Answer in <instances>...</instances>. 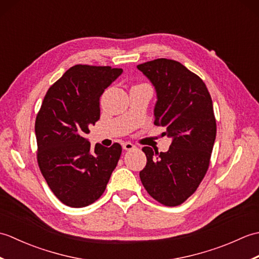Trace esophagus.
<instances>
[{"instance_id":"34e87169","label":"esophagus","mask_w":259,"mask_h":259,"mask_svg":"<svg viewBox=\"0 0 259 259\" xmlns=\"http://www.w3.org/2000/svg\"><path fill=\"white\" fill-rule=\"evenodd\" d=\"M122 148L124 150H133L136 149V146L131 144V142H124V144H122Z\"/></svg>"}]
</instances>
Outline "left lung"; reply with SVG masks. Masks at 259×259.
Returning <instances> with one entry per match:
<instances>
[{
  "label": "left lung",
  "instance_id": "1",
  "mask_svg": "<svg viewBox=\"0 0 259 259\" xmlns=\"http://www.w3.org/2000/svg\"><path fill=\"white\" fill-rule=\"evenodd\" d=\"M137 68L156 89L155 124L172 139L167 152L142 148L147 164L141 183L153 199L178 206L197 190L209 167L216 139L211 97L199 76L175 60L157 59Z\"/></svg>",
  "mask_w": 259,
  "mask_h": 259
}]
</instances>
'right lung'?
<instances>
[{"label": "right lung", "mask_w": 259, "mask_h": 259, "mask_svg": "<svg viewBox=\"0 0 259 259\" xmlns=\"http://www.w3.org/2000/svg\"><path fill=\"white\" fill-rule=\"evenodd\" d=\"M122 69L76 64L48 90L35 120L37 163L47 184L64 205H91L106 190L122 148L84 138L100 119V97Z\"/></svg>", "instance_id": "right-lung-1"}]
</instances>
